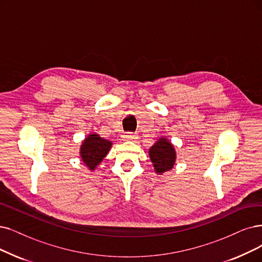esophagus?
Masks as SVG:
<instances>
[{
	"instance_id": "obj_1",
	"label": "esophagus",
	"mask_w": 262,
	"mask_h": 262,
	"mask_svg": "<svg viewBox=\"0 0 262 262\" xmlns=\"http://www.w3.org/2000/svg\"><path fill=\"white\" fill-rule=\"evenodd\" d=\"M123 140L124 141H137L138 135L135 133H127V134H124Z\"/></svg>"
}]
</instances>
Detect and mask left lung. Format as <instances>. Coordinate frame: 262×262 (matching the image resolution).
<instances>
[{
	"label": "left lung",
	"instance_id": "obj_1",
	"mask_svg": "<svg viewBox=\"0 0 262 262\" xmlns=\"http://www.w3.org/2000/svg\"><path fill=\"white\" fill-rule=\"evenodd\" d=\"M148 154L157 174L161 175L173 169L176 161V151L173 144L165 137L159 138L149 148Z\"/></svg>",
	"mask_w": 262,
	"mask_h": 262
}]
</instances>
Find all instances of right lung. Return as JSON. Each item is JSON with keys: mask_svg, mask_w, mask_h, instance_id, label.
<instances>
[{"mask_svg": "<svg viewBox=\"0 0 262 262\" xmlns=\"http://www.w3.org/2000/svg\"><path fill=\"white\" fill-rule=\"evenodd\" d=\"M112 145L113 143L111 141L101 138L98 133L88 134V137L82 141L79 148L81 161L85 163L88 170H96V167L108 154Z\"/></svg>", "mask_w": 262, "mask_h": 262, "instance_id": "1", "label": "right lung"}]
</instances>
